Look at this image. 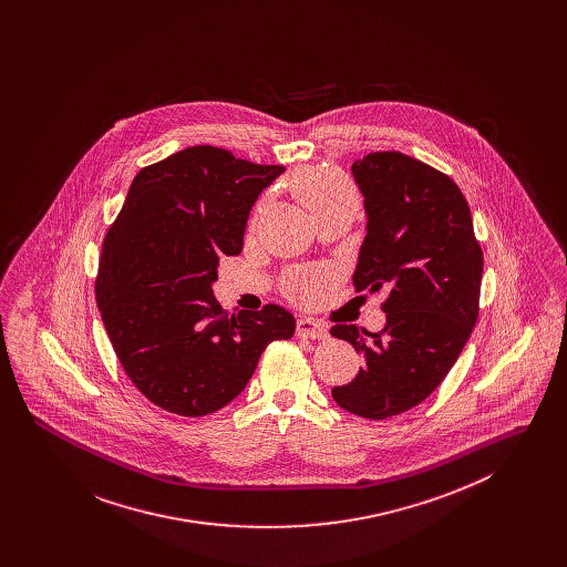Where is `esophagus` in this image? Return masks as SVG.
I'll use <instances>...</instances> for the list:
<instances>
[{
	"mask_svg": "<svg viewBox=\"0 0 567 567\" xmlns=\"http://www.w3.org/2000/svg\"><path fill=\"white\" fill-rule=\"evenodd\" d=\"M297 336L299 338H310V340H324L327 338V327L312 321V319H299L297 321Z\"/></svg>",
	"mask_w": 567,
	"mask_h": 567,
	"instance_id": "esophagus-1",
	"label": "esophagus"
}]
</instances>
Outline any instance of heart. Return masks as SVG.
<instances>
[{
  "instance_id": "b5f03b06",
  "label": "heart",
  "mask_w": 567,
  "mask_h": 567,
  "mask_svg": "<svg viewBox=\"0 0 567 567\" xmlns=\"http://www.w3.org/2000/svg\"><path fill=\"white\" fill-rule=\"evenodd\" d=\"M291 187L297 199L303 204V208L312 215L315 220L340 210L354 213L359 206L354 187L342 174L333 169H324V167L299 169L291 181ZM319 291H321V276L315 271H296L287 280V293L299 301H312L319 296Z\"/></svg>"
}]
</instances>
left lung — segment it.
Returning a JSON list of instances; mask_svg holds the SVG:
<instances>
[{"mask_svg": "<svg viewBox=\"0 0 567 567\" xmlns=\"http://www.w3.org/2000/svg\"><path fill=\"white\" fill-rule=\"evenodd\" d=\"M351 169L368 216L352 285L386 293V324L378 333L331 327L365 361L331 395L382 421L427 400L455 365L478 319L483 250L463 193L432 165L384 151Z\"/></svg>", "mask_w": 567, "mask_h": 567, "instance_id": "1", "label": "left lung"}]
</instances>
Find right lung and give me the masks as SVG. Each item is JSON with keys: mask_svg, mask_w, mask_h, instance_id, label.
Instances as JSON below:
<instances>
[{"mask_svg": "<svg viewBox=\"0 0 567 567\" xmlns=\"http://www.w3.org/2000/svg\"><path fill=\"white\" fill-rule=\"evenodd\" d=\"M285 172L190 146L135 174L106 234L95 299L125 374L167 412L204 416L243 393L261 352L289 340L285 308H220L218 259L243 252L259 193Z\"/></svg>", "mask_w": 567, "mask_h": 567, "instance_id": "1", "label": "right lung"}]
</instances>
